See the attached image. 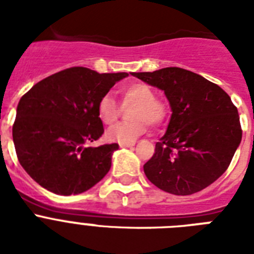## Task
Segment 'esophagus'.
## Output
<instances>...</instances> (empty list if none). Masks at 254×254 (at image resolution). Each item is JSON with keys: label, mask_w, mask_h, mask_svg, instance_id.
<instances>
[{"label": "esophagus", "mask_w": 254, "mask_h": 254, "mask_svg": "<svg viewBox=\"0 0 254 254\" xmlns=\"http://www.w3.org/2000/svg\"><path fill=\"white\" fill-rule=\"evenodd\" d=\"M120 147H130V146H134L135 142L133 141V142H120L119 143Z\"/></svg>", "instance_id": "obj_1"}]
</instances>
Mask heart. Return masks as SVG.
<instances>
[{
  "label": "heart",
  "mask_w": 254,
  "mask_h": 254,
  "mask_svg": "<svg viewBox=\"0 0 254 254\" xmlns=\"http://www.w3.org/2000/svg\"><path fill=\"white\" fill-rule=\"evenodd\" d=\"M121 99L124 105L135 104L130 112V119L134 121L121 123L112 127L107 131V138L113 142H133L138 138L149 125L157 127L165 121L167 116L166 104L155 97L154 91L145 83H131L121 88ZM120 107L109 95L103 96L97 103V116L105 125H112L120 116Z\"/></svg>",
  "instance_id": "1"
}]
</instances>
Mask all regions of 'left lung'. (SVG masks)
<instances>
[{
  "label": "left lung",
  "instance_id": "8db88e82",
  "mask_svg": "<svg viewBox=\"0 0 254 254\" xmlns=\"http://www.w3.org/2000/svg\"><path fill=\"white\" fill-rule=\"evenodd\" d=\"M131 75L162 89L173 112L154 155L143 165L147 179L174 195L208 187L228 169L241 142L240 117L231 97L212 81L179 67Z\"/></svg>",
  "mask_w": 254,
  "mask_h": 254
}]
</instances>
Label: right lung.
Masks as SVG:
<instances>
[{
  "instance_id": "right-lung-1",
  "label": "right lung",
  "mask_w": 254,
  "mask_h": 254,
  "mask_svg": "<svg viewBox=\"0 0 254 254\" xmlns=\"http://www.w3.org/2000/svg\"><path fill=\"white\" fill-rule=\"evenodd\" d=\"M127 72L99 73L71 67L34 85L22 96L13 125L18 161L25 171L58 195L89 190L108 174L117 143L87 147L104 133L99 100Z\"/></svg>"
}]
</instances>
